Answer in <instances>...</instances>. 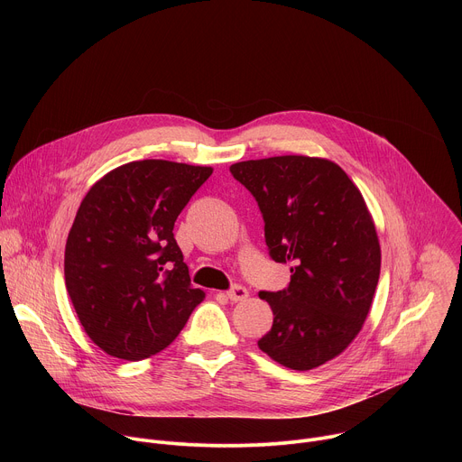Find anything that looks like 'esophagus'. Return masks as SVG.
Segmentation results:
<instances>
[{
    "label": "esophagus",
    "instance_id": "34e87169",
    "mask_svg": "<svg viewBox=\"0 0 462 462\" xmlns=\"http://www.w3.org/2000/svg\"><path fill=\"white\" fill-rule=\"evenodd\" d=\"M226 298L230 301H243L248 298V291L243 287V285H234L228 292H226Z\"/></svg>",
    "mask_w": 462,
    "mask_h": 462
}]
</instances>
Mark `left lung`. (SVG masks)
I'll use <instances>...</instances> for the list:
<instances>
[{
    "label": "left lung",
    "instance_id": "obj_1",
    "mask_svg": "<svg viewBox=\"0 0 462 462\" xmlns=\"http://www.w3.org/2000/svg\"><path fill=\"white\" fill-rule=\"evenodd\" d=\"M257 201L276 263L291 283L259 292L274 321L257 346L274 362L309 371L344 353L369 314L380 243L360 189L333 161L282 155L230 166Z\"/></svg>",
    "mask_w": 462,
    "mask_h": 462
}]
</instances>
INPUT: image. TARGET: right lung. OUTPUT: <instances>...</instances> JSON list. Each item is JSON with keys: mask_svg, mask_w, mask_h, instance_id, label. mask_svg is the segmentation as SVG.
Instances as JSON below:
<instances>
[{"mask_svg": "<svg viewBox=\"0 0 462 462\" xmlns=\"http://www.w3.org/2000/svg\"><path fill=\"white\" fill-rule=\"evenodd\" d=\"M210 166L146 159L97 180L65 243V287L88 337L109 356L166 349L205 300L193 289L173 226Z\"/></svg>", "mask_w": 462, "mask_h": 462, "instance_id": "right-lung-1", "label": "right lung"}]
</instances>
